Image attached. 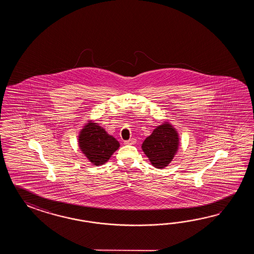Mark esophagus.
<instances>
[{
  "instance_id": "1",
  "label": "esophagus",
  "mask_w": 254,
  "mask_h": 254,
  "mask_svg": "<svg viewBox=\"0 0 254 254\" xmlns=\"http://www.w3.org/2000/svg\"><path fill=\"white\" fill-rule=\"evenodd\" d=\"M135 142H136V140L133 139V138H131V139H129V140H125V144H129V145L135 144Z\"/></svg>"
}]
</instances>
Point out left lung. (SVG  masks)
Instances as JSON below:
<instances>
[{
    "mask_svg": "<svg viewBox=\"0 0 254 254\" xmlns=\"http://www.w3.org/2000/svg\"><path fill=\"white\" fill-rule=\"evenodd\" d=\"M179 145L178 133L165 123L158 126L143 141L141 148L154 167L164 168L172 162Z\"/></svg>",
    "mask_w": 254,
    "mask_h": 254,
    "instance_id": "obj_1",
    "label": "left lung"
}]
</instances>
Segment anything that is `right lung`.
Masks as SVG:
<instances>
[{"instance_id": "1", "label": "right lung", "mask_w": 254, "mask_h": 254, "mask_svg": "<svg viewBox=\"0 0 254 254\" xmlns=\"http://www.w3.org/2000/svg\"><path fill=\"white\" fill-rule=\"evenodd\" d=\"M79 145L89 161L97 166L107 162L120 144L97 124L89 123L79 135Z\"/></svg>"}]
</instances>
